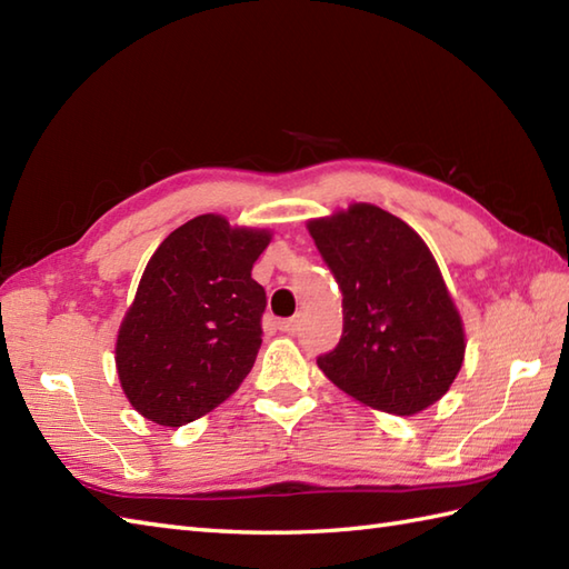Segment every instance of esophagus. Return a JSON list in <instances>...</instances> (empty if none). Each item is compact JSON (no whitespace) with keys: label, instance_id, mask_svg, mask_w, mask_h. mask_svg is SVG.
<instances>
[{"label":"esophagus","instance_id":"1","mask_svg":"<svg viewBox=\"0 0 569 569\" xmlns=\"http://www.w3.org/2000/svg\"><path fill=\"white\" fill-rule=\"evenodd\" d=\"M278 328H281V332H288V335L298 332V328H300V316H296V318H288V320H281V322H278Z\"/></svg>","mask_w":569,"mask_h":569}]
</instances>
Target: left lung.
Masks as SVG:
<instances>
[{
  "mask_svg": "<svg viewBox=\"0 0 569 569\" xmlns=\"http://www.w3.org/2000/svg\"><path fill=\"white\" fill-rule=\"evenodd\" d=\"M342 291L345 330L318 359L337 389L371 410L416 416L450 391L465 322L426 241L371 202L308 220Z\"/></svg>",
  "mask_w": 569,
  "mask_h": 569,
  "instance_id": "obj_1",
  "label": "left lung"
}]
</instances>
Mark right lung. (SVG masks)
Instances as JSON below:
<instances>
[{"mask_svg":"<svg viewBox=\"0 0 569 569\" xmlns=\"http://www.w3.org/2000/svg\"><path fill=\"white\" fill-rule=\"evenodd\" d=\"M273 232L198 214L168 234L117 330L114 367L131 408L180 428L224 403L261 347L263 288L253 261Z\"/></svg>","mask_w":569,"mask_h":569,"instance_id":"add662e5","label":"right lung"}]
</instances>
